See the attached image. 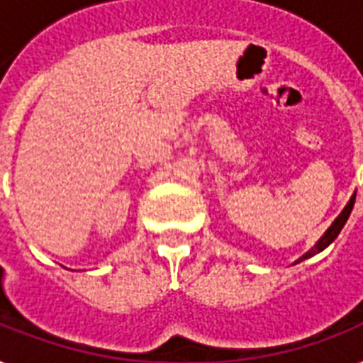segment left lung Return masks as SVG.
<instances>
[{"label": "left lung", "instance_id": "left-lung-1", "mask_svg": "<svg viewBox=\"0 0 363 363\" xmlns=\"http://www.w3.org/2000/svg\"><path fill=\"white\" fill-rule=\"evenodd\" d=\"M354 201H356V196H352V198H350L349 203H347V207H345V209L341 211V215H339L337 218L333 220L332 226L328 228L326 233H324V235H322V238L318 239V242H316L315 247L311 248L309 252H305L303 256H301V258H299L298 262H296V264H299V262H303V259L311 258V256H315V254L322 252L324 248L330 247V245H332V242L335 241V238H337L339 233H341V230H343V226H345V224H347V220H349L350 213H352V207H354Z\"/></svg>", "mask_w": 363, "mask_h": 363}]
</instances>
